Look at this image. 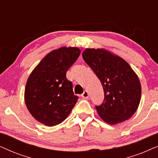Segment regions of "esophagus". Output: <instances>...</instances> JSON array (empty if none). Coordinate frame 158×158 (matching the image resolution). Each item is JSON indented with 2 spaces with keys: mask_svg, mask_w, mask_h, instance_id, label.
<instances>
[{
  "mask_svg": "<svg viewBox=\"0 0 158 158\" xmlns=\"http://www.w3.org/2000/svg\"><path fill=\"white\" fill-rule=\"evenodd\" d=\"M81 96L83 97V98H88V96H89V95H88V92L87 90H85V91L83 93V94L81 95Z\"/></svg>",
  "mask_w": 158,
  "mask_h": 158,
  "instance_id": "esophagus-1",
  "label": "esophagus"
}]
</instances>
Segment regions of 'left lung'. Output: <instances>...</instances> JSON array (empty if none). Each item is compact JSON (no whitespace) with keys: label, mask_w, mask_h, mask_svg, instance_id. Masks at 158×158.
<instances>
[{"label":"left lung","mask_w":158,"mask_h":158,"mask_svg":"<svg viewBox=\"0 0 158 158\" xmlns=\"http://www.w3.org/2000/svg\"><path fill=\"white\" fill-rule=\"evenodd\" d=\"M83 58L102 84L104 100L96 109L109 124L124 122L139 106L141 85L130 65L122 58L101 49H86Z\"/></svg>","instance_id":"1"}]
</instances>
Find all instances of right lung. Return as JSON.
<instances>
[{
	"instance_id": "1",
	"label": "right lung",
	"mask_w": 158,
	"mask_h": 158,
	"mask_svg": "<svg viewBox=\"0 0 158 158\" xmlns=\"http://www.w3.org/2000/svg\"><path fill=\"white\" fill-rule=\"evenodd\" d=\"M77 47H61L43 58L27 82L24 98L32 116L42 124L53 127L68 117L78 96L66 77L69 68L78 58Z\"/></svg>"
}]
</instances>
